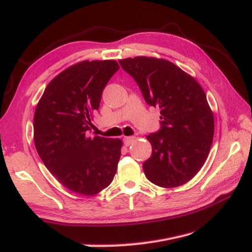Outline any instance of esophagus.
<instances>
[{
	"mask_svg": "<svg viewBox=\"0 0 252 252\" xmlns=\"http://www.w3.org/2000/svg\"><path fill=\"white\" fill-rule=\"evenodd\" d=\"M123 141H124L125 146L128 147V146H130V145L134 142V138H133V136H125Z\"/></svg>",
	"mask_w": 252,
	"mask_h": 252,
	"instance_id": "esophagus-1",
	"label": "esophagus"
}]
</instances>
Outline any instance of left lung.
<instances>
[{
  "label": "left lung",
  "mask_w": 252,
  "mask_h": 252,
  "mask_svg": "<svg viewBox=\"0 0 252 252\" xmlns=\"http://www.w3.org/2000/svg\"><path fill=\"white\" fill-rule=\"evenodd\" d=\"M138 84L147 104L161 109V129L147 135L151 157L143 164L154 184L173 188L200 171L215 132V119L203 88L167 60L135 57L119 60Z\"/></svg>",
  "instance_id": "obj_1"
}]
</instances>
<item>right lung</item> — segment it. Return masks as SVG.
Wrapping results in <instances>:
<instances>
[{"instance_id":"1","label":"right lung","mask_w":252,"mask_h":252,"mask_svg":"<svg viewBox=\"0 0 252 252\" xmlns=\"http://www.w3.org/2000/svg\"><path fill=\"white\" fill-rule=\"evenodd\" d=\"M117 61H83L45 89L33 118V140L46 168L73 192L94 195L117 172L122 141L88 135L102 93L119 70Z\"/></svg>"}]
</instances>
